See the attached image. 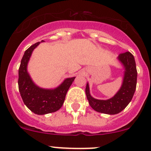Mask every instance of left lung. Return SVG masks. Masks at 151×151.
Listing matches in <instances>:
<instances>
[{
  "label": "left lung",
  "mask_w": 151,
  "mask_h": 151,
  "mask_svg": "<svg viewBox=\"0 0 151 151\" xmlns=\"http://www.w3.org/2000/svg\"><path fill=\"white\" fill-rule=\"evenodd\" d=\"M124 68L122 86L113 97L108 99H97L90 93L88 83L86 87V93L89 105L94 111L106 114H116L125 109L134 96L137 87V71L134 57L129 52L120 54L117 58Z\"/></svg>",
  "instance_id": "1"
}]
</instances>
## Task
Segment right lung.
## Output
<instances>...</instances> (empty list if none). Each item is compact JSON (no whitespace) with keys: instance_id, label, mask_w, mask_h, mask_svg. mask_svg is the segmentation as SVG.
I'll return each mask as SVG.
<instances>
[{"instance_id":"right-lung-1","label":"right lung","mask_w":151,"mask_h":151,"mask_svg":"<svg viewBox=\"0 0 151 151\" xmlns=\"http://www.w3.org/2000/svg\"><path fill=\"white\" fill-rule=\"evenodd\" d=\"M41 42L35 43L26 50L18 71V88L25 105L35 114L44 115L58 111L63 105L65 95L75 77L66 78L55 88H43L31 78L27 66L34 49Z\"/></svg>"}]
</instances>
